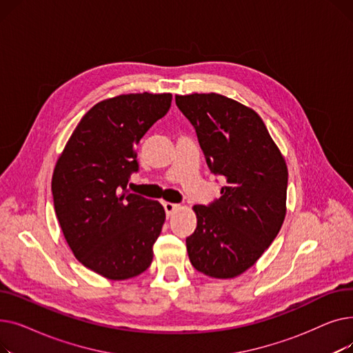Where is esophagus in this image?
<instances>
[{"label": "esophagus", "mask_w": 353, "mask_h": 353, "mask_svg": "<svg viewBox=\"0 0 353 353\" xmlns=\"http://www.w3.org/2000/svg\"><path fill=\"white\" fill-rule=\"evenodd\" d=\"M163 208L165 210L167 217H170L179 209V205H176V203H170V201H164L163 203Z\"/></svg>", "instance_id": "esophagus-1"}]
</instances>
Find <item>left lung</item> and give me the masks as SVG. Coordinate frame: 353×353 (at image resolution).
<instances>
[{"mask_svg": "<svg viewBox=\"0 0 353 353\" xmlns=\"http://www.w3.org/2000/svg\"><path fill=\"white\" fill-rule=\"evenodd\" d=\"M176 104L212 173L226 179L217 200L193 206L189 259L206 276L232 279L257 262L283 225L288 165L254 110L216 92L176 96Z\"/></svg>", "mask_w": 353, "mask_h": 353, "instance_id": "8db88e82", "label": "left lung"}]
</instances>
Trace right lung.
Wrapping results in <instances>:
<instances>
[{
  "label": "right lung",
  "mask_w": 353,
  "mask_h": 353,
  "mask_svg": "<svg viewBox=\"0 0 353 353\" xmlns=\"http://www.w3.org/2000/svg\"><path fill=\"white\" fill-rule=\"evenodd\" d=\"M172 104L170 92L121 94L91 107L54 167L51 190L63 234L77 261L110 281L143 273L165 213L130 193L136 145Z\"/></svg>",
  "instance_id": "right-lung-1"
}]
</instances>
